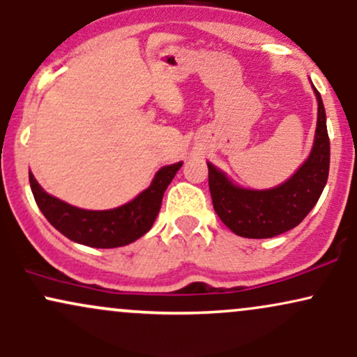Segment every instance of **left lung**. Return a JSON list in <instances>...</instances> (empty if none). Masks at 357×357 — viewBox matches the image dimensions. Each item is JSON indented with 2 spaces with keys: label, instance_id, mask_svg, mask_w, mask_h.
Wrapping results in <instances>:
<instances>
[{
  "label": "left lung",
  "instance_id": "left-lung-1",
  "mask_svg": "<svg viewBox=\"0 0 357 357\" xmlns=\"http://www.w3.org/2000/svg\"><path fill=\"white\" fill-rule=\"evenodd\" d=\"M317 97V129L310 155L297 173L272 190H245L208 162V184L213 208L220 220L238 236L272 238L296 228L321 198L329 176L331 144L327 136L326 110Z\"/></svg>",
  "mask_w": 357,
  "mask_h": 357
}]
</instances>
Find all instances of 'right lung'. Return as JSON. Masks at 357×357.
Listing matches in <instances>:
<instances>
[{
    "label": "right lung",
    "instance_id": "obj_1",
    "mask_svg": "<svg viewBox=\"0 0 357 357\" xmlns=\"http://www.w3.org/2000/svg\"><path fill=\"white\" fill-rule=\"evenodd\" d=\"M183 162L165 166L154 176L153 183L132 202L114 210L90 211L61 202L36 183L30 173V186L40 211L53 227L72 241L93 248H116L132 243L153 227L161 210L162 195L173 181Z\"/></svg>",
    "mask_w": 357,
    "mask_h": 357
}]
</instances>
